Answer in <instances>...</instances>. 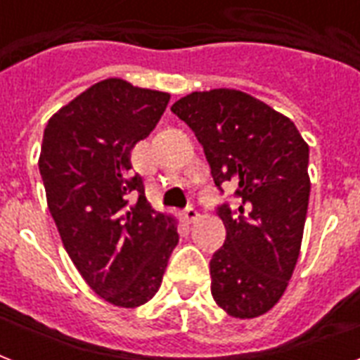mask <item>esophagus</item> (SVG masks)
<instances>
[{
  "label": "esophagus",
  "mask_w": 360,
  "mask_h": 360,
  "mask_svg": "<svg viewBox=\"0 0 360 360\" xmlns=\"http://www.w3.org/2000/svg\"><path fill=\"white\" fill-rule=\"evenodd\" d=\"M198 217H200V214H198L196 207H192V205H188V207H186L185 211H183V219H185L186 222H194V220H196Z\"/></svg>",
  "instance_id": "1"
}]
</instances>
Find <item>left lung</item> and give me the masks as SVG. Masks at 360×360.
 <instances>
[{
	"instance_id": "8db88e82",
	"label": "left lung",
	"mask_w": 360,
	"mask_h": 360,
	"mask_svg": "<svg viewBox=\"0 0 360 360\" xmlns=\"http://www.w3.org/2000/svg\"><path fill=\"white\" fill-rule=\"evenodd\" d=\"M172 112L203 146L219 191L239 198L217 209L226 240L209 263L213 299L231 318H257L284 295L301 252L308 143L290 117L237 89L194 91Z\"/></svg>"
}]
</instances>
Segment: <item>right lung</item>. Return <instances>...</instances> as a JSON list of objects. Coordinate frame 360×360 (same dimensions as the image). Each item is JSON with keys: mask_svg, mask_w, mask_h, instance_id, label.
<instances>
[{"mask_svg": "<svg viewBox=\"0 0 360 360\" xmlns=\"http://www.w3.org/2000/svg\"><path fill=\"white\" fill-rule=\"evenodd\" d=\"M169 95L108 78L53 114L39 172L67 254L98 297L121 308L153 299L179 243L172 214L147 202L130 151L151 134Z\"/></svg>", "mask_w": 360, "mask_h": 360, "instance_id": "right-lung-1", "label": "right lung"}]
</instances>
